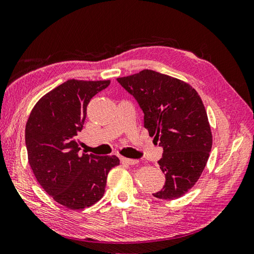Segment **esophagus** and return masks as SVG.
<instances>
[{
    "mask_svg": "<svg viewBox=\"0 0 254 254\" xmlns=\"http://www.w3.org/2000/svg\"><path fill=\"white\" fill-rule=\"evenodd\" d=\"M121 160L122 163H126V164H128V165H134V164H137L139 163V160H134V159H127V158H122L120 159Z\"/></svg>",
    "mask_w": 254,
    "mask_h": 254,
    "instance_id": "obj_1",
    "label": "esophagus"
}]
</instances>
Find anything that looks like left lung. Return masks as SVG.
Instances as JSON below:
<instances>
[{
  "mask_svg": "<svg viewBox=\"0 0 254 254\" xmlns=\"http://www.w3.org/2000/svg\"><path fill=\"white\" fill-rule=\"evenodd\" d=\"M144 113V127L163 147L158 163L165 175L162 190L152 193L175 200L200 179L212 147V132L204 104L189 83L167 74L143 70L118 77Z\"/></svg>",
  "mask_w": 254,
  "mask_h": 254,
  "instance_id": "obj_1",
  "label": "left lung"
}]
</instances>
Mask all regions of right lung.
<instances>
[{
  "instance_id": "1",
  "label": "right lung",
  "mask_w": 254,
  "mask_h": 254,
  "mask_svg": "<svg viewBox=\"0 0 254 254\" xmlns=\"http://www.w3.org/2000/svg\"><path fill=\"white\" fill-rule=\"evenodd\" d=\"M109 84L110 80H67L43 95L27 120L25 144L35 179L70 210L96 203L105 192L110 170L120 164L115 155H81L76 140L90 100Z\"/></svg>"
}]
</instances>
